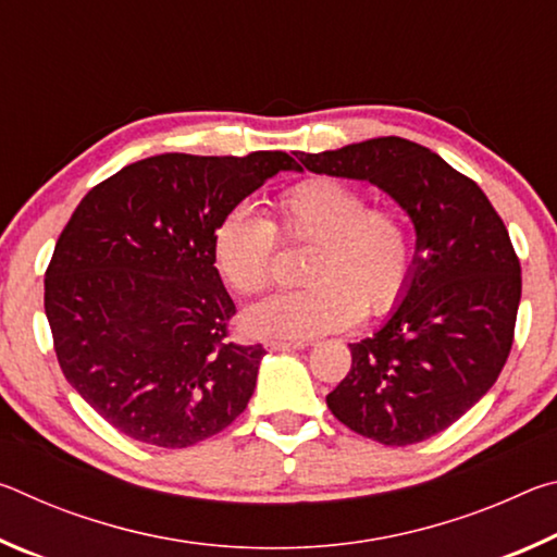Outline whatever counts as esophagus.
Listing matches in <instances>:
<instances>
[{
  "mask_svg": "<svg viewBox=\"0 0 557 557\" xmlns=\"http://www.w3.org/2000/svg\"><path fill=\"white\" fill-rule=\"evenodd\" d=\"M270 351H297V348H305V342H277V338H272V342L265 344Z\"/></svg>",
  "mask_w": 557,
  "mask_h": 557,
  "instance_id": "esophagus-1",
  "label": "esophagus"
}]
</instances>
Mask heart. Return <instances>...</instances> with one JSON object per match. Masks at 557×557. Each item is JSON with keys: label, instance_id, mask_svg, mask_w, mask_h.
Instances as JSON below:
<instances>
[{"label": "heart", "instance_id": "heart-1", "mask_svg": "<svg viewBox=\"0 0 557 557\" xmlns=\"http://www.w3.org/2000/svg\"><path fill=\"white\" fill-rule=\"evenodd\" d=\"M275 215L270 223L238 206L211 235L215 268L243 295H258L270 285L275 228L285 240L312 245L301 272L307 287L245 309L248 334L307 342L356 324L363 309L391 312L403 299L414 270V245L400 213L369 209L361 188L317 176L287 188Z\"/></svg>", "mask_w": 557, "mask_h": 557}]
</instances>
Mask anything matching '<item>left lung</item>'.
<instances>
[{"label": "left lung", "mask_w": 557, "mask_h": 557, "mask_svg": "<svg viewBox=\"0 0 557 557\" xmlns=\"http://www.w3.org/2000/svg\"><path fill=\"white\" fill-rule=\"evenodd\" d=\"M297 159L314 174L379 186L418 235L400 305L373 336L348 344L351 371L326 395L329 410L388 447L437 435L484 398L511 351L521 262L504 221L471 178L410 139Z\"/></svg>", "instance_id": "8db88e82"}]
</instances>
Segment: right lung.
I'll use <instances>...</instances> for the list:
<instances>
[{"instance_id": "1", "label": "right lung", "mask_w": 557, "mask_h": 557, "mask_svg": "<svg viewBox=\"0 0 557 557\" xmlns=\"http://www.w3.org/2000/svg\"><path fill=\"white\" fill-rule=\"evenodd\" d=\"M277 172L297 162L157 154L73 211L46 270V319L65 381L122 435L182 449L248 408L265 348L228 338L235 305L211 235Z\"/></svg>"}]
</instances>
